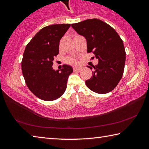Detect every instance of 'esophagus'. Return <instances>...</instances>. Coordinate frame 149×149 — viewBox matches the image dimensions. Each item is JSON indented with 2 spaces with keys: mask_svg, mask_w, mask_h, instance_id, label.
Instances as JSON below:
<instances>
[{
  "mask_svg": "<svg viewBox=\"0 0 149 149\" xmlns=\"http://www.w3.org/2000/svg\"><path fill=\"white\" fill-rule=\"evenodd\" d=\"M81 70V68L79 67H74V71H79Z\"/></svg>",
  "mask_w": 149,
  "mask_h": 149,
  "instance_id": "34e87169",
  "label": "esophagus"
}]
</instances>
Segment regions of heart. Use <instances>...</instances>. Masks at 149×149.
Wrapping results in <instances>:
<instances>
[{
  "label": "heart",
  "instance_id": "obj_1",
  "mask_svg": "<svg viewBox=\"0 0 149 149\" xmlns=\"http://www.w3.org/2000/svg\"><path fill=\"white\" fill-rule=\"evenodd\" d=\"M66 62L68 63V64H75L77 63V61H76V59H75L74 57H69L66 59Z\"/></svg>",
  "mask_w": 149,
  "mask_h": 149
}]
</instances>
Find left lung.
I'll return each instance as SVG.
<instances>
[{
  "instance_id": "1",
  "label": "left lung",
  "mask_w": 149,
  "mask_h": 149,
  "mask_svg": "<svg viewBox=\"0 0 149 149\" xmlns=\"http://www.w3.org/2000/svg\"><path fill=\"white\" fill-rule=\"evenodd\" d=\"M72 27L87 39V53L99 59V64L87 66L94 68L91 78L85 81L92 91L106 94L114 89L124 71L125 50L123 41L114 28L99 19H89Z\"/></svg>"
}]
</instances>
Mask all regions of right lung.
I'll return each instance as SVG.
<instances>
[{
  "mask_svg": "<svg viewBox=\"0 0 149 149\" xmlns=\"http://www.w3.org/2000/svg\"><path fill=\"white\" fill-rule=\"evenodd\" d=\"M70 24H54L41 29L27 45L22 60V70L27 87L39 99L51 101L64 94L71 66L63 65L61 72L52 68L59 53V44Z\"/></svg>",
  "mask_w": 149,
  "mask_h": 149,
  "instance_id": "add662e5",
  "label": "right lung"
}]
</instances>
